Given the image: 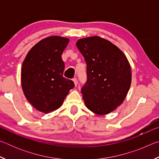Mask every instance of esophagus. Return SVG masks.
I'll return each mask as SVG.
<instances>
[{
  "mask_svg": "<svg viewBox=\"0 0 159 159\" xmlns=\"http://www.w3.org/2000/svg\"><path fill=\"white\" fill-rule=\"evenodd\" d=\"M73 81H74V83L75 86H76V85H77V83H78V80H77V79H76V78H74V79H73Z\"/></svg>",
  "mask_w": 159,
  "mask_h": 159,
  "instance_id": "esophagus-1",
  "label": "esophagus"
}]
</instances>
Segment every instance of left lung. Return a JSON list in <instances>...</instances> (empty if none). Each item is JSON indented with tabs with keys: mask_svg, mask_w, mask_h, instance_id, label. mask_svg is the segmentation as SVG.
<instances>
[{
	"mask_svg": "<svg viewBox=\"0 0 159 159\" xmlns=\"http://www.w3.org/2000/svg\"><path fill=\"white\" fill-rule=\"evenodd\" d=\"M76 46L87 64L88 80L81 88L85 105L96 114H109L123 103L130 89L128 59L117 46L99 36L79 39Z\"/></svg>",
	"mask_w": 159,
	"mask_h": 159,
	"instance_id": "obj_1",
	"label": "left lung"
}]
</instances>
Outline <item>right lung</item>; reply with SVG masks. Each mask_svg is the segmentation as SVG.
Returning a JSON list of instances; mask_svg holds the SVG:
<instances>
[{
    "instance_id": "add662e5",
    "label": "right lung",
    "mask_w": 159,
    "mask_h": 159,
    "mask_svg": "<svg viewBox=\"0 0 159 159\" xmlns=\"http://www.w3.org/2000/svg\"><path fill=\"white\" fill-rule=\"evenodd\" d=\"M67 38H45L29 51L23 61L21 83L24 94L35 109L49 113L60 108L69 90L72 80L63 76V51L68 45Z\"/></svg>"
}]
</instances>
